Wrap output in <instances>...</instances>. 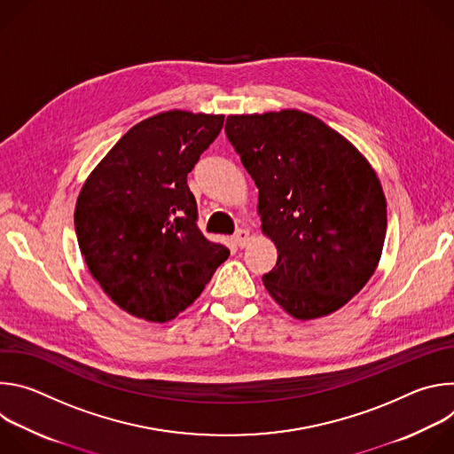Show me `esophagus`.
I'll use <instances>...</instances> for the list:
<instances>
[{
  "label": "esophagus",
  "mask_w": 454,
  "mask_h": 454,
  "mask_svg": "<svg viewBox=\"0 0 454 454\" xmlns=\"http://www.w3.org/2000/svg\"><path fill=\"white\" fill-rule=\"evenodd\" d=\"M233 240L239 247H246L249 242V231L247 230H237V233L233 235Z\"/></svg>",
  "instance_id": "34e87169"
}]
</instances>
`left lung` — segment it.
<instances>
[{
	"label": "left lung",
	"mask_w": 454,
	"mask_h": 454,
	"mask_svg": "<svg viewBox=\"0 0 454 454\" xmlns=\"http://www.w3.org/2000/svg\"><path fill=\"white\" fill-rule=\"evenodd\" d=\"M224 131L258 188L262 233L277 246V266L262 277L268 293L301 321L336 312L382 254L386 198L375 170L300 109L230 114Z\"/></svg>",
	"instance_id": "obj_1"
}]
</instances>
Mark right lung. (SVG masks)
<instances>
[{
    "mask_svg": "<svg viewBox=\"0 0 454 454\" xmlns=\"http://www.w3.org/2000/svg\"><path fill=\"white\" fill-rule=\"evenodd\" d=\"M224 114L163 111L114 144L84 181L75 231L91 277L125 312L165 323L190 307L230 249L198 228L186 176Z\"/></svg>",
    "mask_w": 454,
    "mask_h": 454,
    "instance_id": "obj_1",
    "label": "right lung"
}]
</instances>
